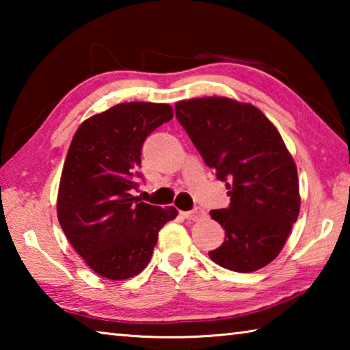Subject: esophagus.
Returning <instances> with one entry per match:
<instances>
[{
  "label": "esophagus",
  "instance_id": "esophagus-1",
  "mask_svg": "<svg viewBox=\"0 0 350 350\" xmlns=\"http://www.w3.org/2000/svg\"><path fill=\"white\" fill-rule=\"evenodd\" d=\"M206 213L200 208V206H196V208H193L191 211H185L183 213V217L189 219V221H200V219L205 217Z\"/></svg>",
  "mask_w": 350,
  "mask_h": 350
}]
</instances>
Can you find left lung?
Wrapping results in <instances>:
<instances>
[{"label": "left lung", "mask_w": 350, "mask_h": 350, "mask_svg": "<svg viewBox=\"0 0 350 350\" xmlns=\"http://www.w3.org/2000/svg\"><path fill=\"white\" fill-rule=\"evenodd\" d=\"M176 117L228 189L227 208L210 211L225 239L208 256L239 273L265 267L282 250L301 205L298 171L281 134L256 106L227 97L182 100Z\"/></svg>", "instance_id": "8db88e82"}]
</instances>
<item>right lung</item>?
Segmentation results:
<instances>
[{"instance_id":"add662e5","label":"right lung","mask_w":350,"mask_h":350,"mask_svg":"<svg viewBox=\"0 0 350 350\" xmlns=\"http://www.w3.org/2000/svg\"><path fill=\"white\" fill-rule=\"evenodd\" d=\"M165 103H120L88 118L70 142L58 187L57 216L75 252L112 281L139 275L157 234L177 216L174 206L150 205L137 189L145 139L173 118Z\"/></svg>"}]
</instances>
